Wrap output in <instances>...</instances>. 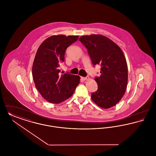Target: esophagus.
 I'll return each instance as SVG.
<instances>
[{
    "label": "esophagus",
    "instance_id": "esophagus-1",
    "mask_svg": "<svg viewBox=\"0 0 156 156\" xmlns=\"http://www.w3.org/2000/svg\"><path fill=\"white\" fill-rule=\"evenodd\" d=\"M83 79L84 80H89V77L88 76H85V77H83Z\"/></svg>",
    "mask_w": 156,
    "mask_h": 156
}]
</instances>
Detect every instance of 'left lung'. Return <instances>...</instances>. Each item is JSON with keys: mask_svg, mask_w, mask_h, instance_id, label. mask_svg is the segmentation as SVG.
Segmentation results:
<instances>
[{"mask_svg": "<svg viewBox=\"0 0 156 156\" xmlns=\"http://www.w3.org/2000/svg\"><path fill=\"white\" fill-rule=\"evenodd\" d=\"M79 40L88 50L94 66L100 65L101 76H96L98 90L92 100L102 108L116 105L126 91L128 72L125 57L118 45L102 35L83 36Z\"/></svg>", "mask_w": 156, "mask_h": 156, "instance_id": "obj_1", "label": "left lung"}]
</instances>
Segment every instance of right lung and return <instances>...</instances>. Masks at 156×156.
Masks as SVG:
<instances>
[{
	"label": "right lung",
	"instance_id": "obj_1",
	"mask_svg": "<svg viewBox=\"0 0 156 156\" xmlns=\"http://www.w3.org/2000/svg\"><path fill=\"white\" fill-rule=\"evenodd\" d=\"M78 36H52L47 38L37 50L32 68L36 87L48 102L59 104L71 97L80 83V77L61 74L59 65L64 61L68 47L76 41Z\"/></svg>",
	"mask_w": 156,
	"mask_h": 156
}]
</instances>
